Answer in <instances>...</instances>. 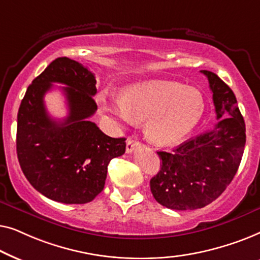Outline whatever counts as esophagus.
<instances>
[{
    "label": "esophagus",
    "mask_w": 260,
    "mask_h": 260,
    "mask_svg": "<svg viewBox=\"0 0 260 260\" xmlns=\"http://www.w3.org/2000/svg\"><path fill=\"white\" fill-rule=\"evenodd\" d=\"M141 143L138 141H135L133 138H129V140L126 141V152L127 154H131V152H134L136 149L140 147Z\"/></svg>",
    "instance_id": "1"
}]
</instances>
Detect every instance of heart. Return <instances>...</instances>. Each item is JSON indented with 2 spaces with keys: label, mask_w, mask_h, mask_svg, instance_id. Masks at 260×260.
I'll list each match as a JSON object with an SVG mask.
<instances>
[{
  "label": "heart",
  "mask_w": 260,
  "mask_h": 260,
  "mask_svg": "<svg viewBox=\"0 0 260 260\" xmlns=\"http://www.w3.org/2000/svg\"><path fill=\"white\" fill-rule=\"evenodd\" d=\"M103 111L117 124L145 122L148 140L169 147L197 129L205 112V99L195 87L152 79L126 87L122 97L104 99Z\"/></svg>",
  "instance_id": "b5f03b06"
}]
</instances>
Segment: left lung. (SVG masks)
Listing matches in <instances>:
<instances>
[{"label": "left lung", "instance_id": "left-lung-1", "mask_svg": "<svg viewBox=\"0 0 260 260\" xmlns=\"http://www.w3.org/2000/svg\"><path fill=\"white\" fill-rule=\"evenodd\" d=\"M201 73L208 79L219 122L173 151H157L161 169L150 180L155 200L175 211L202 208L218 199L232 182L246 142L233 91L215 73Z\"/></svg>", "mask_w": 260, "mask_h": 260}]
</instances>
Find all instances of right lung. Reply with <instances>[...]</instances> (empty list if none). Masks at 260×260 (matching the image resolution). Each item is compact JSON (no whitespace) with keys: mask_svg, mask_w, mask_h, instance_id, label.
I'll list each match as a JSON object with an SVG mask.
<instances>
[{"mask_svg":"<svg viewBox=\"0 0 260 260\" xmlns=\"http://www.w3.org/2000/svg\"><path fill=\"white\" fill-rule=\"evenodd\" d=\"M65 84L69 115H48L44 94ZM95 78L72 59L58 58L28 86L17 113L16 151L21 169L39 193L62 204H87L104 188L109 162L125 152V138L105 135L90 117L97 111Z\"/></svg>","mask_w":260,"mask_h":260,"instance_id":"1","label":"right lung"}]
</instances>
